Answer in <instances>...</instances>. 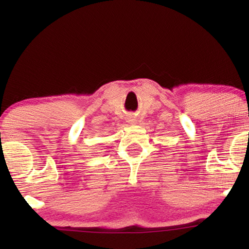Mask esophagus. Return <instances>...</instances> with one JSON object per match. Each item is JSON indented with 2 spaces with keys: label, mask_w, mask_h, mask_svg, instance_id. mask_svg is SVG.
Returning <instances> with one entry per match:
<instances>
[{
  "label": "esophagus",
  "mask_w": 249,
  "mask_h": 249,
  "mask_svg": "<svg viewBox=\"0 0 249 249\" xmlns=\"http://www.w3.org/2000/svg\"><path fill=\"white\" fill-rule=\"evenodd\" d=\"M130 121H132V120H130Z\"/></svg>",
  "instance_id": "obj_1"
}]
</instances>
